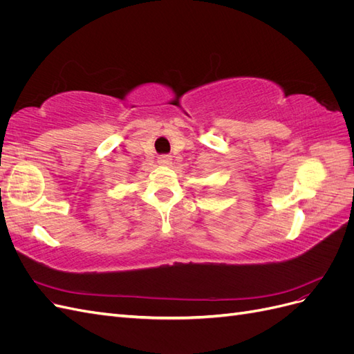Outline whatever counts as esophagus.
<instances>
[{
    "instance_id": "34e87169",
    "label": "esophagus",
    "mask_w": 354,
    "mask_h": 354,
    "mask_svg": "<svg viewBox=\"0 0 354 354\" xmlns=\"http://www.w3.org/2000/svg\"><path fill=\"white\" fill-rule=\"evenodd\" d=\"M156 162H158L159 165L168 167V165H171V162H173V159H171V156H168V155H160V156H158Z\"/></svg>"
}]
</instances>
